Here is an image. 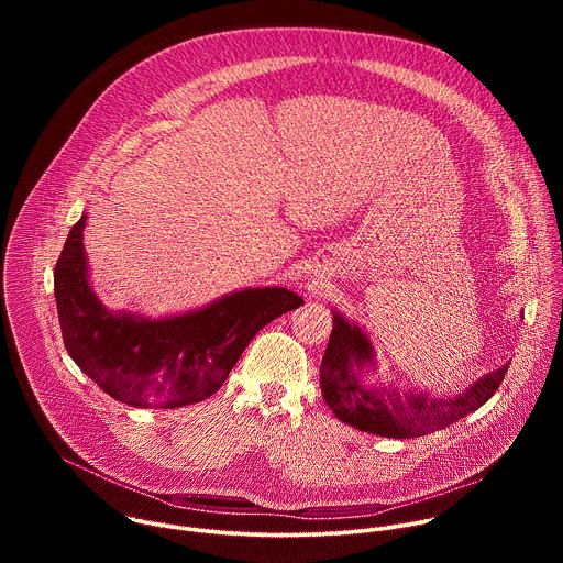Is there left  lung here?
<instances>
[{
    "instance_id": "8db88e82",
    "label": "left lung",
    "mask_w": 563,
    "mask_h": 563,
    "mask_svg": "<svg viewBox=\"0 0 563 563\" xmlns=\"http://www.w3.org/2000/svg\"><path fill=\"white\" fill-rule=\"evenodd\" d=\"M369 361L372 347L367 336L334 313V330L320 363L323 396L343 423L389 439L423 437L467 417L499 389L510 365L506 363L497 372H490L459 396L428 398L423 394L400 396L394 389L367 387L361 369Z\"/></svg>"
}]
</instances>
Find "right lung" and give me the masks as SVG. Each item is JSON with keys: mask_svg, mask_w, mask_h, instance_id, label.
I'll use <instances>...</instances> for the list:
<instances>
[{"mask_svg": "<svg viewBox=\"0 0 563 563\" xmlns=\"http://www.w3.org/2000/svg\"><path fill=\"white\" fill-rule=\"evenodd\" d=\"M79 218L55 263V302L64 347L109 396L133 408H183L211 396L250 341L302 305L283 287L235 291L169 320L113 316L93 296Z\"/></svg>", "mask_w": 563, "mask_h": 563, "instance_id": "1", "label": "right lung"}]
</instances>
